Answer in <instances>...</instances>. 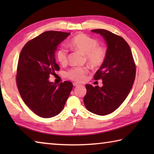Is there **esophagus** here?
<instances>
[{
    "label": "esophagus",
    "mask_w": 154,
    "mask_h": 154,
    "mask_svg": "<svg viewBox=\"0 0 154 154\" xmlns=\"http://www.w3.org/2000/svg\"><path fill=\"white\" fill-rule=\"evenodd\" d=\"M72 84H73V86H77V85H79V83H75V82H74L73 83H72Z\"/></svg>",
    "instance_id": "34e87169"
}]
</instances>
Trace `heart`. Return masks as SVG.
I'll return each instance as SVG.
<instances>
[{"label":"heart","mask_w":154,"mask_h":154,"mask_svg":"<svg viewBox=\"0 0 154 154\" xmlns=\"http://www.w3.org/2000/svg\"><path fill=\"white\" fill-rule=\"evenodd\" d=\"M74 50L82 52L85 55L86 61L93 67L100 66L106 57V51L102 47L98 46V41L85 34H79L72 38L69 43ZM57 59L61 64H66L68 51L64 48L58 49ZM88 72L86 67H74L66 72V76L72 80L82 82Z\"/></svg>","instance_id":"obj_1"}]
</instances>
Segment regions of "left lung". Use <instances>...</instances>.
<instances>
[{
	"label": "left lung",
	"mask_w": 154,
	"mask_h": 154,
	"mask_svg": "<svg viewBox=\"0 0 154 154\" xmlns=\"http://www.w3.org/2000/svg\"><path fill=\"white\" fill-rule=\"evenodd\" d=\"M103 36L106 43V57L94 79H102L103 85L86 84L83 98L88 111L106 116L116 110L128 95L133 85L136 67L128 44L123 38L104 29L92 30Z\"/></svg>",
	"instance_id": "8db88e82"
}]
</instances>
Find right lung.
<instances>
[{
  "mask_svg": "<svg viewBox=\"0 0 154 154\" xmlns=\"http://www.w3.org/2000/svg\"><path fill=\"white\" fill-rule=\"evenodd\" d=\"M70 33L46 31L26 44L18 60L16 82L21 97L28 107L43 118H52L63 109L72 83L56 85L49 81L60 70L55 53Z\"/></svg>",
  "mask_w": 154,
  "mask_h": 154,
  "instance_id": "1",
  "label": "right lung"
}]
</instances>
